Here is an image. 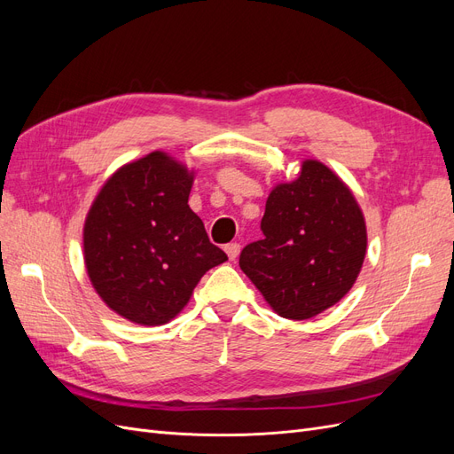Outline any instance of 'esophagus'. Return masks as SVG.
I'll return each instance as SVG.
<instances>
[{"label":"esophagus","mask_w":454,"mask_h":454,"mask_svg":"<svg viewBox=\"0 0 454 454\" xmlns=\"http://www.w3.org/2000/svg\"><path fill=\"white\" fill-rule=\"evenodd\" d=\"M225 254H227V257H229L231 261H235V259L239 257V254H240V244H237V242L227 244V246H225Z\"/></svg>","instance_id":"34e87169"}]
</instances>
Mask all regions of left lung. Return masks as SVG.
<instances>
[{"label": "left lung", "instance_id": "8db88e82", "mask_svg": "<svg viewBox=\"0 0 454 454\" xmlns=\"http://www.w3.org/2000/svg\"><path fill=\"white\" fill-rule=\"evenodd\" d=\"M261 231L239 265L282 318H314L352 290L367 252L365 217L324 162L305 159L294 182L272 187Z\"/></svg>", "mask_w": 454, "mask_h": 454}]
</instances>
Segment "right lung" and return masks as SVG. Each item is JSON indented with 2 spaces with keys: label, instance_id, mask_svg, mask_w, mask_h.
I'll use <instances>...</instances> for the list:
<instances>
[{
  "label": "right lung",
  "instance_id": "1",
  "mask_svg": "<svg viewBox=\"0 0 454 454\" xmlns=\"http://www.w3.org/2000/svg\"><path fill=\"white\" fill-rule=\"evenodd\" d=\"M195 170L164 151L122 164L96 195L83 227L89 280L104 303L140 325H162L200 278L227 261L189 208Z\"/></svg>",
  "mask_w": 454,
  "mask_h": 454
}]
</instances>
